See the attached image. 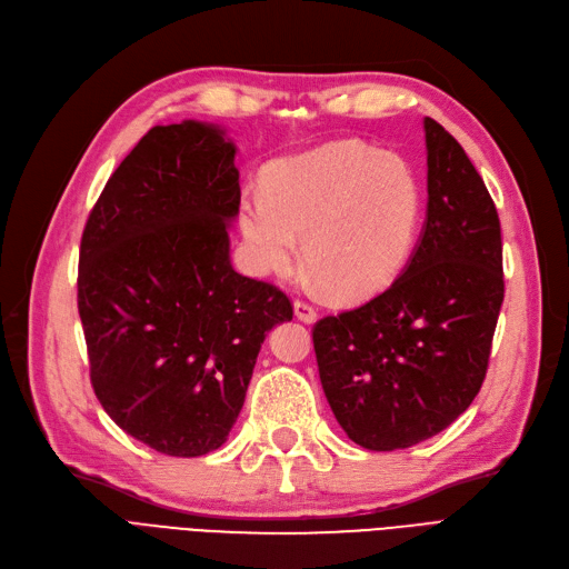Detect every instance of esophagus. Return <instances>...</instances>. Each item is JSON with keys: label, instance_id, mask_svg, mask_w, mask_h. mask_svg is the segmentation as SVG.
<instances>
[{"label": "esophagus", "instance_id": "obj_1", "mask_svg": "<svg viewBox=\"0 0 569 569\" xmlns=\"http://www.w3.org/2000/svg\"><path fill=\"white\" fill-rule=\"evenodd\" d=\"M295 313H297V318L303 320V322H316V320H318L316 308H313L311 303H308V301H303V299H297V301H295Z\"/></svg>", "mask_w": 569, "mask_h": 569}]
</instances>
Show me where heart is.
Returning a JSON list of instances; mask_svg holds the SVG:
<instances>
[{"label":"heart","instance_id":"1","mask_svg":"<svg viewBox=\"0 0 569 569\" xmlns=\"http://www.w3.org/2000/svg\"><path fill=\"white\" fill-rule=\"evenodd\" d=\"M263 187L244 192L237 213L256 274L284 278L306 253L316 289L370 299L406 268L420 187L401 159L353 140L332 142L274 163Z\"/></svg>","mask_w":569,"mask_h":569}]
</instances>
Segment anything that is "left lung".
<instances>
[{"instance_id": "left-lung-1", "label": "left lung", "mask_w": 569, "mask_h": 569, "mask_svg": "<svg viewBox=\"0 0 569 569\" xmlns=\"http://www.w3.org/2000/svg\"><path fill=\"white\" fill-rule=\"evenodd\" d=\"M427 220L403 274L380 297L313 325L337 422L370 451L449 427L487 377L503 303L501 222L468 153L425 118Z\"/></svg>"}]
</instances>
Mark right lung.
Here are the masks:
<instances>
[{"label": "right lung", "instance_id": "obj_1", "mask_svg": "<svg viewBox=\"0 0 569 569\" xmlns=\"http://www.w3.org/2000/svg\"><path fill=\"white\" fill-rule=\"evenodd\" d=\"M234 144L184 120L151 128L84 222L78 311L90 382L149 449L197 458L226 443L266 335L291 320L282 289L239 274Z\"/></svg>", "mask_w": 569, "mask_h": 569}]
</instances>
